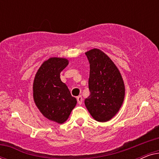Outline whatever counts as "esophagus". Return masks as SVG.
I'll return each instance as SVG.
<instances>
[{"instance_id": "1", "label": "esophagus", "mask_w": 159, "mask_h": 159, "mask_svg": "<svg viewBox=\"0 0 159 159\" xmlns=\"http://www.w3.org/2000/svg\"><path fill=\"white\" fill-rule=\"evenodd\" d=\"M77 101L78 104L81 105V104L82 103V101H83V99H82V98L81 95H80V96H78L77 98Z\"/></svg>"}]
</instances>
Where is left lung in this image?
<instances>
[{
  "mask_svg": "<svg viewBox=\"0 0 159 159\" xmlns=\"http://www.w3.org/2000/svg\"><path fill=\"white\" fill-rule=\"evenodd\" d=\"M85 55L90 64V95L84 100L88 111L98 121L110 120L119 111L125 98V84L116 65L99 49Z\"/></svg>",
  "mask_w": 159,
  "mask_h": 159,
  "instance_id": "1",
  "label": "left lung"
}]
</instances>
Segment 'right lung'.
<instances>
[{"label": "right lung", "mask_w": 159, "mask_h": 159, "mask_svg": "<svg viewBox=\"0 0 159 159\" xmlns=\"http://www.w3.org/2000/svg\"><path fill=\"white\" fill-rule=\"evenodd\" d=\"M69 64L62 58H51L41 65L33 83L34 103L43 116L62 124L66 121L77 104L67 86L60 79V73Z\"/></svg>", "instance_id": "1"}]
</instances>
